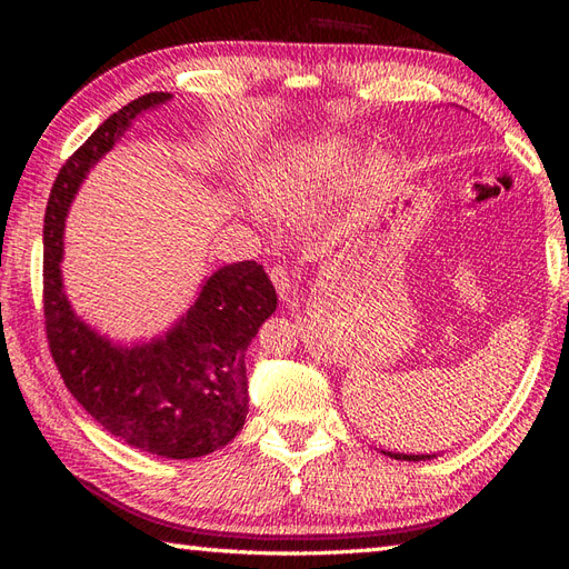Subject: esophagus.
<instances>
[{"label":"esophagus","instance_id":"1","mask_svg":"<svg viewBox=\"0 0 569 569\" xmlns=\"http://www.w3.org/2000/svg\"><path fill=\"white\" fill-rule=\"evenodd\" d=\"M269 276H271V281L276 286L278 296H281V300H291V296H293V278H291V273H288L286 266H281V263L271 266Z\"/></svg>","mask_w":569,"mask_h":569}]
</instances>
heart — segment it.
<instances>
[{"instance_id":"obj_1","label":"heart","mask_w":569,"mask_h":569,"mask_svg":"<svg viewBox=\"0 0 569 569\" xmlns=\"http://www.w3.org/2000/svg\"><path fill=\"white\" fill-rule=\"evenodd\" d=\"M352 149L342 139H330L312 147L281 151L261 163L251 176V192L261 208L276 214H291L303 210L316 192L342 176L352 163ZM381 161H371L365 173L381 171Z\"/></svg>"}]
</instances>
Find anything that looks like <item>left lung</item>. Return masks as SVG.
Listing matches in <instances>:
<instances>
[{"mask_svg": "<svg viewBox=\"0 0 569 569\" xmlns=\"http://www.w3.org/2000/svg\"><path fill=\"white\" fill-rule=\"evenodd\" d=\"M389 457H393V459H408V462H420V459H430L435 455H393V452H389Z\"/></svg>", "mask_w": 569, "mask_h": 569, "instance_id": "1", "label": "left lung"}]
</instances>
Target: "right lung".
<instances>
[{
    "label": "right lung",
    "mask_w": 569,
    "mask_h": 569,
    "mask_svg": "<svg viewBox=\"0 0 569 569\" xmlns=\"http://www.w3.org/2000/svg\"><path fill=\"white\" fill-rule=\"evenodd\" d=\"M171 92H149L114 112L70 156L53 183L43 220V316L56 367L72 398L141 452L192 459L220 450L244 428L247 347L276 310L273 283L257 261L222 266L190 310L147 345H117L72 312L63 291V227L90 168L134 119Z\"/></svg>",
    "instance_id": "add662e5"
}]
</instances>
